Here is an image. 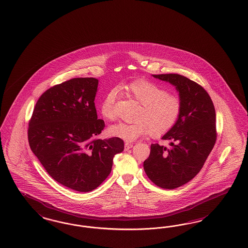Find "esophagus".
I'll return each instance as SVG.
<instances>
[{
    "label": "esophagus",
    "instance_id": "1",
    "mask_svg": "<svg viewBox=\"0 0 248 248\" xmlns=\"http://www.w3.org/2000/svg\"><path fill=\"white\" fill-rule=\"evenodd\" d=\"M132 147H133V144L128 143V142H126V143H125V146H124L125 151H128V150H129V149H131Z\"/></svg>",
    "mask_w": 248,
    "mask_h": 248
}]
</instances>
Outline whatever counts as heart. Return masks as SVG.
I'll return each instance as SVG.
<instances>
[{"instance_id":"obj_1","label":"heart","mask_w":248,"mask_h":248,"mask_svg":"<svg viewBox=\"0 0 248 248\" xmlns=\"http://www.w3.org/2000/svg\"><path fill=\"white\" fill-rule=\"evenodd\" d=\"M121 88L140 104V108L135 122H120L110 126L108 133L111 136L130 142L148 133L152 136H162L173 128L182 111L179 96L165 92L157 84L145 79L133 81ZM116 96L117 91L110 90L101 101L99 109L106 120H112L115 118Z\"/></svg>"}]
</instances>
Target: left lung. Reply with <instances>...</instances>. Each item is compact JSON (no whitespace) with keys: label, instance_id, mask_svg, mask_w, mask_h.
Returning <instances> with one entry per match:
<instances>
[{"label":"left lung","instance_id":"1","mask_svg":"<svg viewBox=\"0 0 248 248\" xmlns=\"http://www.w3.org/2000/svg\"><path fill=\"white\" fill-rule=\"evenodd\" d=\"M174 86L182 111L173 128L162 136L170 148L151 145L144 170L153 184L175 189L187 184L202 168L216 140V109L205 89L178 74L152 75Z\"/></svg>","mask_w":248,"mask_h":248}]
</instances>
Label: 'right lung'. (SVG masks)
<instances>
[{
  "mask_svg": "<svg viewBox=\"0 0 248 248\" xmlns=\"http://www.w3.org/2000/svg\"><path fill=\"white\" fill-rule=\"evenodd\" d=\"M97 85L94 78H78L49 88L29 122L33 154L55 181L78 192H91L102 184L114 156L124 150L119 138L96 139L105 127L94 103Z\"/></svg>",
  "mask_w": 248,
  "mask_h": 248,
  "instance_id": "1",
  "label": "right lung"
}]
</instances>
